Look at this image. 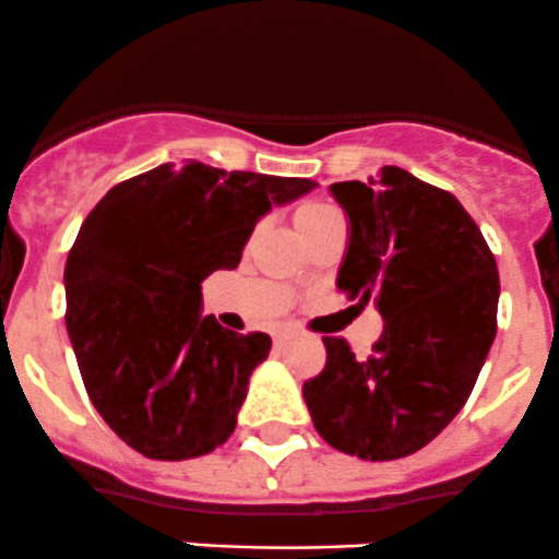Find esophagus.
I'll list each match as a JSON object with an SVG mask.
<instances>
[{"label": "esophagus", "instance_id": "obj_1", "mask_svg": "<svg viewBox=\"0 0 559 559\" xmlns=\"http://www.w3.org/2000/svg\"><path fill=\"white\" fill-rule=\"evenodd\" d=\"M285 336H287V334H285V331H277V334H274V342H277V345H280V342H282V340H285Z\"/></svg>", "mask_w": 559, "mask_h": 559}]
</instances>
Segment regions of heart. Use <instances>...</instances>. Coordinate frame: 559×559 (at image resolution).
<instances>
[{"mask_svg":"<svg viewBox=\"0 0 559 559\" xmlns=\"http://www.w3.org/2000/svg\"><path fill=\"white\" fill-rule=\"evenodd\" d=\"M340 219H342V212L336 206H331V203H323V201H309L304 203V206H298L296 228L298 234L307 236L312 234V230L323 228V225L340 223Z\"/></svg>","mask_w":559,"mask_h":559,"instance_id":"heart-1","label":"heart"}]
</instances>
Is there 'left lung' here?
Masks as SVG:
<instances>
[{
    "mask_svg": "<svg viewBox=\"0 0 559 559\" xmlns=\"http://www.w3.org/2000/svg\"><path fill=\"white\" fill-rule=\"evenodd\" d=\"M350 219L336 287L372 298L383 334L356 358L323 336L325 367L304 383L314 429L358 460L416 454L465 407L497 331L500 277L478 225L451 192L385 165L378 179L331 185Z\"/></svg>",
    "mask_w": 559,
    "mask_h": 559,
    "instance_id": "obj_1",
    "label": "left lung"
}]
</instances>
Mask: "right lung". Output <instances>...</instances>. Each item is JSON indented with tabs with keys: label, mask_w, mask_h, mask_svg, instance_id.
Listing matches in <instances>:
<instances>
[{
	"label": "right lung",
	"mask_w": 559,
	"mask_h": 559,
	"mask_svg": "<svg viewBox=\"0 0 559 559\" xmlns=\"http://www.w3.org/2000/svg\"><path fill=\"white\" fill-rule=\"evenodd\" d=\"M314 187L165 163L110 187L84 219L64 266V323L92 405L138 454L192 460L234 435L272 336L203 318L201 282L239 266L258 219Z\"/></svg>",
	"instance_id": "add662e5"
}]
</instances>
